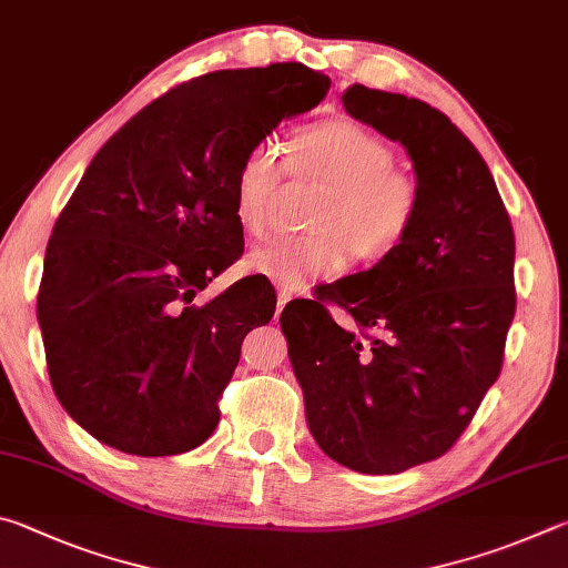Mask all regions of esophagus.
I'll use <instances>...</instances> for the list:
<instances>
[{
	"instance_id": "esophagus-1",
	"label": "esophagus",
	"mask_w": 568,
	"mask_h": 568,
	"mask_svg": "<svg viewBox=\"0 0 568 568\" xmlns=\"http://www.w3.org/2000/svg\"><path fill=\"white\" fill-rule=\"evenodd\" d=\"M292 296H294V294H292L290 290H278V294H276V314H278V312H282V310H284V306L292 302Z\"/></svg>"
}]
</instances>
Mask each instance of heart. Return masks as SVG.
<instances>
[{
  "instance_id": "b5f03b06",
  "label": "heart",
  "mask_w": 568,
  "mask_h": 568,
  "mask_svg": "<svg viewBox=\"0 0 568 568\" xmlns=\"http://www.w3.org/2000/svg\"><path fill=\"white\" fill-rule=\"evenodd\" d=\"M382 134L354 119L310 124L286 144V166L276 149L256 142L239 159L232 179L234 214L248 234H264L284 174L324 184L310 214L312 232L276 236L248 254V266L284 290L329 276L349 262H382L399 248L422 212V182L394 164Z\"/></svg>"
}]
</instances>
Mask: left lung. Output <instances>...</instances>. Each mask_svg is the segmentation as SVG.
Wrapping results in <instances>:
<instances>
[{"label": "left lung", "instance_id": "8db88e82", "mask_svg": "<svg viewBox=\"0 0 568 568\" xmlns=\"http://www.w3.org/2000/svg\"><path fill=\"white\" fill-rule=\"evenodd\" d=\"M342 104L404 144L422 212L369 272L324 300L286 304L282 332L322 452L354 471L399 474L449 452L501 372L516 312L514 229L489 166L439 109L364 84ZM329 301L356 331L331 320Z\"/></svg>", "mask_w": 568, "mask_h": 568}]
</instances>
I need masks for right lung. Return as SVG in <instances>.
I'll use <instances>...</instances> for the list:
<instances>
[{
  "instance_id": "right-lung-1",
  "label": "right lung",
  "mask_w": 568,
  "mask_h": 568,
  "mask_svg": "<svg viewBox=\"0 0 568 568\" xmlns=\"http://www.w3.org/2000/svg\"><path fill=\"white\" fill-rule=\"evenodd\" d=\"M329 84L300 62L194 77L87 166L49 239L37 316L57 399L94 439L174 456L216 429L244 336L276 310L264 278L196 302L244 252L236 164Z\"/></svg>"
}]
</instances>
